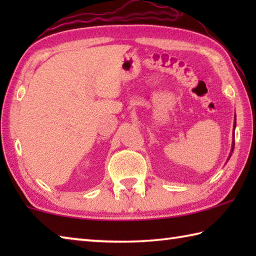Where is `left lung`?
<instances>
[{
    "label": "left lung",
    "instance_id": "left-lung-1",
    "mask_svg": "<svg viewBox=\"0 0 256 256\" xmlns=\"http://www.w3.org/2000/svg\"><path fill=\"white\" fill-rule=\"evenodd\" d=\"M234 126H236V123H235V125H234ZM234 146H235V144H232V148H234ZM234 150V149H232Z\"/></svg>",
    "mask_w": 256,
    "mask_h": 256
}]
</instances>
